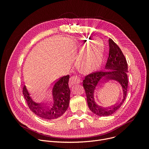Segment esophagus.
<instances>
[{
    "mask_svg": "<svg viewBox=\"0 0 149 149\" xmlns=\"http://www.w3.org/2000/svg\"><path fill=\"white\" fill-rule=\"evenodd\" d=\"M80 82V78L77 76V75H74L72 76L70 79V82H69V85L70 87H71L75 84H79Z\"/></svg>",
    "mask_w": 149,
    "mask_h": 149,
    "instance_id": "34e87169",
    "label": "esophagus"
}]
</instances>
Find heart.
I'll use <instances>...</instances> for the list:
<instances>
[{"instance_id":"b5f03b06","label":"heart","mask_w":149,"mask_h":149,"mask_svg":"<svg viewBox=\"0 0 149 149\" xmlns=\"http://www.w3.org/2000/svg\"><path fill=\"white\" fill-rule=\"evenodd\" d=\"M88 45L82 47L77 61L78 68L82 72L88 73L97 70L101 65L104 58V47L101 42L95 41L84 52Z\"/></svg>"}]
</instances>
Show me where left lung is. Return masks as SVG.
Segmentation results:
<instances>
[{"label":"left lung","mask_w":149,"mask_h":149,"mask_svg":"<svg viewBox=\"0 0 149 149\" xmlns=\"http://www.w3.org/2000/svg\"><path fill=\"white\" fill-rule=\"evenodd\" d=\"M109 56L105 67V71L91 73L85 77L83 87L87 96V104L90 110L98 116H108L118 110L124 102L128 87V66L121 50L110 38L109 39ZM113 79L122 88V96L120 101L110 106H104L107 99L100 94V89L106 79Z\"/></svg>","instance_id":"1"}]
</instances>
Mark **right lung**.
<instances>
[{
    "instance_id": "right-lung-1",
    "label": "right lung",
    "mask_w": 149,
    "mask_h": 149,
    "mask_svg": "<svg viewBox=\"0 0 149 149\" xmlns=\"http://www.w3.org/2000/svg\"><path fill=\"white\" fill-rule=\"evenodd\" d=\"M70 75L63 76L54 81L46 101L39 102L30 94L26 86L23 87V94L30 110L38 117L47 120L61 117L67 110L70 99L68 86Z\"/></svg>"
}]
</instances>
